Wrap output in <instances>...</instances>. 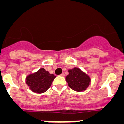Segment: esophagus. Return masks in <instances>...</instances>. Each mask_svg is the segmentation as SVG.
<instances>
[{"instance_id": "1", "label": "esophagus", "mask_w": 124, "mask_h": 124, "mask_svg": "<svg viewBox=\"0 0 124 124\" xmlns=\"http://www.w3.org/2000/svg\"><path fill=\"white\" fill-rule=\"evenodd\" d=\"M60 76H62V77H63V76H64V73H62V74H60Z\"/></svg>"}]
</instances>
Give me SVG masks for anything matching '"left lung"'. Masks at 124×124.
Returning <instances> with one entry per match:
<instances>
[{"label": "left lung", "mask_w": 124, "mask_h": 124, "mask_svg": "<svg viewBox=\"0 0 124 124\" xmlns=\"http://www.w3.org/2000/svg\"><path fill=\"white\" fill-rule=\"evenodd\" d=\"M69 74L66 77V81L69 87L77 92L86 91L90 85V76L79 68L68 70Z\"/></svg>", "instance_id": "obj_1"}]
</instances>
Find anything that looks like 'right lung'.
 <instances>
[{
    "mask_svg": "<svg viewBox=\"0 0 124 124\" xmlns=\"http://www.w3.org/2000/svg\"><path fill=\"white\" fill-rule=\"evenodd\" d=\"M56 78L44 68H40L37 72L27 76L25 81L30 89L33 93L41 94L46 91Z\"/></svg>",
    "mask_w": 124,
    "mask_h": 124,
    "instance_id": "obj_1",
    "label": "right lung"
}]
</instances>
